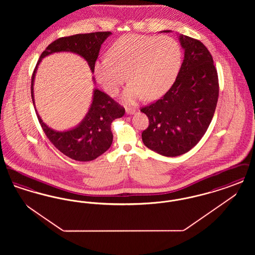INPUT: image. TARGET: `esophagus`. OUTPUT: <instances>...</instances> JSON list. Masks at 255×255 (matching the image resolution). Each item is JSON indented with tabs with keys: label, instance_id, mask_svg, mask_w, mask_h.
Listing matches in <instances>:
<instances>
[{
	"label": "esophagus",
	"instance_id": "esophagus-1",
	"mask_svg": "<svg viewBox=\"0 0 255 255\" xmlns=\"http://www.w3.org/2000/svg\"><path fill=\"white\" fill-rule=\"evenodd\" d=\"M135 112H136V110L134 108H126V113L129 115H133Z\"/></svg>",
	"mask_w": 255,
	"mask_h": 255
}]
</instances>
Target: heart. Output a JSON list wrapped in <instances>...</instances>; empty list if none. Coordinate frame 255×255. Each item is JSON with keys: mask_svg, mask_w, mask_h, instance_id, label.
Returning a JSON list of instances; mask_svg holds the SVG:
<instances>
[{"mask_svg": "<svg viewBox=\"0 0 255 255\" xmlns=\"http://www.w3.org/2000/svg\"><path fill=\"white\" fill-rule=\"evenodd\" d=\"M181 63L182 49L175 39L127 34L110 46L108 57L97 61L95 73L112 96L119 93L127 77L130 83L124 100L133 103L143 96L153 99L163 95L174 82Z\"/></svg>", "mask_w": 255, "mask_h": 255, "instance_id": "heart-1", "label": "heart"}]
</instances>
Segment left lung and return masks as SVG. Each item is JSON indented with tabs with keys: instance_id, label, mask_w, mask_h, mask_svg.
<instances>
[{
	"instance_id": "obj_1",
	"label": "left lung",
	"mask_w": 255,
	"mask_h": 255,
	"mask_svg": "<svg viewBox=\"0 0 255 255\" xmlns=\"http://www.w3.org/2000/svg\"><path fill=\"white\" fill-rule=\"evenodd\" d=\"M180 42L184 58L175 82L160 99L140 109L149 120L141 133L144 145L165 157L182 155L200 141L218 101V73L209 50L192 37L180 35Z\"/></svg>"
}]
</instances>
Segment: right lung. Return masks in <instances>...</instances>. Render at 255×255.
Here are the masks:
<instances>
[{
  "label": "right lung",
  "instance_id": "1",
  "mask_svg": "<svg viewBox=\"0 0 255 255\" xmlns=\"http://www.w3.org/2000/svg\"><path fill=\"white\" fill-rule=\"evenodd\" d=\"M112 34L110 31H98L72 36L61 37L49 44L37 62L31 77V98L33 97V81L37 67L45 56L53 52L71 51L81 55L85 59L92 72H95L101 44ZM39 123L49 141L61 153L78 161L93 160L109 149L113 142L111 124L117 119L123 117L125 109L107 94L96 89L93 102L84 120L75 128L65 132H57L49 128L37 114Z\"/></svg>",
  "mask_w": 255,
  "mask_h": 255
}]
</instances>
